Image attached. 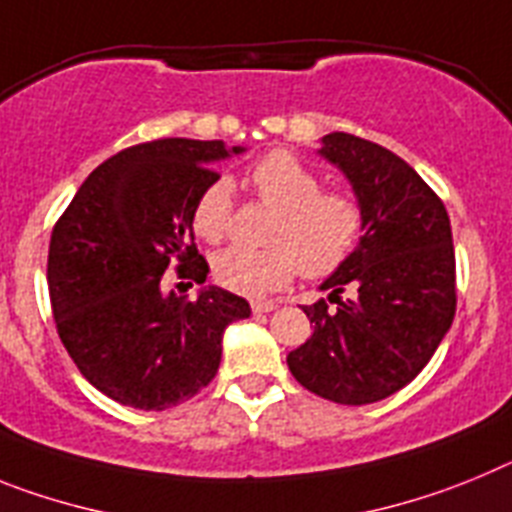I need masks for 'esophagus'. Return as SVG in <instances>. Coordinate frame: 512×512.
I'll use <instances>...</instances> for the list:
<instances>
[{
	"label": "esophagus",
	"mask_w": 512,
	"mask_h": 512,
	"mask_svg": "<svg viewBox=\"0 0 512 512\" xmlns=\"http://www.w3.org/2000/svg\"><path fill=\"white\" fill-rule=\"evenodd\" d=\"M273 309H275L273 301H252V311H255V314H268V311Z\"/></svg>",
	"instance_id": "34e87169"
}]
</instances>
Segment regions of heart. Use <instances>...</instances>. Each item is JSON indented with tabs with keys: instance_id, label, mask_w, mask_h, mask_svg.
<instances>
[{
	"instance_id": "obj_1",
	"label": "heart",
	"mask_w": 512,
	"mask_h": 512,
	"mask_svg": "<svg viewBox=\"0 0 512 512\" xmlns=\"http://www.w3.org/2000/svg\"><path fill=\"white\" fill-rule=\"evenodd\" d=\"M257 201L275 211L265 250L226 247L213 257L216 283L242 296H265L288 286L293 275H332L355 252L363 234V208L342 190H322L319 175L291 151H270L250 170ZM234 216V193L226 177H213L190 213L203 242H221Z\"/></svg>"
}]
</instances>
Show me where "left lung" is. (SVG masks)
I'll return each instance as SVG.
<instances>
[{
  "label": "left lung",
  "instance_id": "8db88e82",
  "mask_svg": "<svg viewBox=\"0 0 512 512\" xmlns=\"http://www.w3.org/2000/svg\"><path fill=\"white\" fill-rule=\"evenodd\" d=\"M319 154L353 185L363 237L319 286L338 306L324 299L304 306L314 332L286 361L304 389L358 407L410 384L451 330V221L428 182L394 151L337 131L324 136ZM342 290L351 291L348 300Z\"/></svg>",
  "mask_w": 512,
  "mask_h": 512
}]
</instances>
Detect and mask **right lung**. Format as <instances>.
I'll return each mask as SVG.
<instances>
[{
    "label": "right lung",
    "mask_w": 512,
    "mask_h": 512,
    "mask_svg": "<svg viewBox=\"0 0 512 512\" xmlns=\"http://www.w3.org/2000/svg\"><path fill=\"white\" fill-rule=\"evenodd\" d=\"M224 141L159 139L118 151L82 182L51 234L48 291L61 342L105 397L159 412L195 397L219 371L221 337L250 317L242 296L206 286L190 213L213 162L242 154ZM182 286V283H180Z\"/></svg>",
    "instance_id": "right-lung-1"
}]
</instances>
